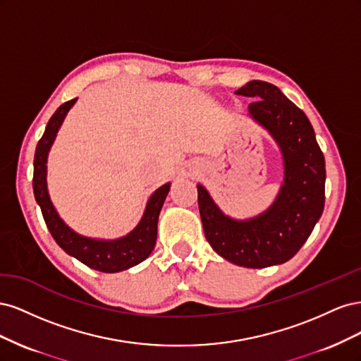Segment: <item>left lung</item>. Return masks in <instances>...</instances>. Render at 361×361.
I'll list each match as a JSON object with an SVG mask.
<instances>
[{"mask_svg": "<svg viewBox=\"0 0 361 361\" xmlns=\"http://www.w3.org/2000/svg\"><path fill=\"white\" fill-rule=\"evenodd\" d=\"M235 93L255 99L248 111L280 146L285 183L269 209L247 221L224 215L209 192L197 185L204 236L215 253L235 265L267 268L285 264L298 253L322 215L324 154L307 116L276 85L255 80Z\"/></svg>", "mask_w": 361, "mask_h": 361, "instance_id": "8db88e82", "label": "left lung"}]
</instances>
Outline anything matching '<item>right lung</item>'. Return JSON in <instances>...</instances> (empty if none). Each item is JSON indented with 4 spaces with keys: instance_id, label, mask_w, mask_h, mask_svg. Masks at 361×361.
Returning a JSON list of instances; mask_svg holds the SVG:
<instances>
[{
    "instance_id": "1",
    "label": "right lung",
    "mask_w": 361,
    "mask_h": 361,
    "mask_svg": "<svg viewBox=\"0 0 361 361\" xmlns=\"http://www.w3.org/2000/svg\"><path fill=\"white\" fill-rule=\"evenodd\" d=\"M75 99L64 102L57 108L47 125L45 133L39 140L36 154H35V174H32V190L35 197L39 203L43 220L56 243L66 251L68 255L73 256L82 262L84 265L101 272H118L134 267L140 262L147 259L157 244L158 233V216L161 207L166 200L170 183L162 185L158 188L147 202V207L140 224L129 235L116 239V241H99V239L85 238L75 233L63 223L57 211L49 200L47 190V158L48 152L54 143L59 129L66 117L71 106L75 104Z\"/></svg>"
}]
</instances>
